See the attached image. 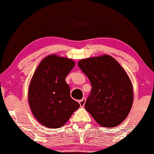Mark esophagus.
Listing matches in <instances>:
<instances>
[{
  "label": "esophagus",
  "instance_id": "34e87169",
  "mask_svg": "<svg viewBox=\"0 0 154 154\" xmlns=\"http://www.w3.org/2000/svg\"><path fill=\"white\" fill-rule=\"evenodd\" d=\"M85 101H86V99H85V98H83V99H82L81 100L79 101V104H80L81 107H84V105H85Z\"/></svg>",
  "mask_w": 154,
  "mask_h": 154
}]
</instances>
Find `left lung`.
<instances>
[{
    "label": "left lung",
    "mask_w": 154,
    "mask_h": 154,
    "mask_svg": "<svg viewBox=\"0 0 154 154\" xmlns=\"http://www.w3.org/2000/svg\"><path fill=\"white\" fill-rule=\"evenodd\" d=\"M78 66L92 86L86 110L102 126L121 124L129 115L134 99L132 83L126 71L108 55L82 59Z\"/></svg>",
    "instance_id": "left-lung-1"
}]
</instances>
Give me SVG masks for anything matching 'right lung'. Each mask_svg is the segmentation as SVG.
<instances>
[{"label": "right lung", "mask_w": 154, "mask_h": 154, "mask_svg": "<svg viewBox=\"0 0 154 154\" xmlns=\"http://www.w3.org/2000/svg\"><path fill=\"white\" fill-rule=\"evenodd\" d=\"M74 66L72 59L49 55L42 59L30 80L28 104L35 118L45 127H61L80 107L71 98L65 80Z\"/></svg>", "instance_id": "right-lung-1"}]
</instances>
